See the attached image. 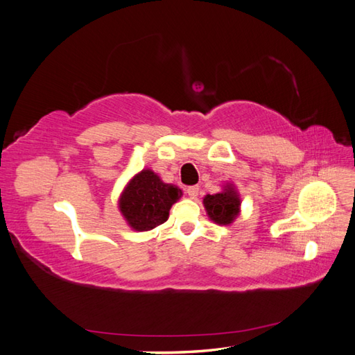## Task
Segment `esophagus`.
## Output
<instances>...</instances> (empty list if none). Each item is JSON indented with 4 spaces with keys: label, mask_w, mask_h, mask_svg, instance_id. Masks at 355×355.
I'll return each mask as SVG.
<instances>
[{
    "label": "esophagus",
    "mask_w": 355,
    "mask_h": 355,
    "mask_svg": "<svg viewBox=\"0 0 355 355\" xmlns=\"http://www.w3.org/2000/svg\"><path fill=\"white\" fill-rule=\"evenodd\" d=\"M198 191H200V188H198L197 185H193V187H188L187 188V193H188V196L191 197V198H196L198 196Z\"/></svg>",
    "instance_id": "obj_1"
}]
</instances>
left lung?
<instances>
[{
	"mask_svg": "<svg viewBox=\"0 0 355 355\" xmlns=\"http://www.w3.org/2000/svg\"><path fill=\"white\" fill-rule=\"evenodd\" d=\"M205 211L211 221L220 226H230L241 214V197L236 187L227 182L217 194L203 197Z\"/></svg>",
	"mask_w": 355,
	"mask_h": 355,
	"instance_id": "obj_1",
	"label": "left lung"
}]
</instances>
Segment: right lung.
I'll list each match as a JSON object with an SVG mask.
<instances>
[{
  "mask_svg": "<svg viewBox=\"0 0 355 355\" xmlns=\"http://www.w3.org/2000/svg\"><path fill=\"white\" fill-rule=\"evenodd\" d=\"M182 197V189L143 168L129 180L119 197V211L135 232H149L168 220L171 206Z\"/></svg>",
  "mask_w": 355,
  "mask_h": 355,
  "instance_id": "right-lung-1",
  "label": "right lung"
}]
</instances>
